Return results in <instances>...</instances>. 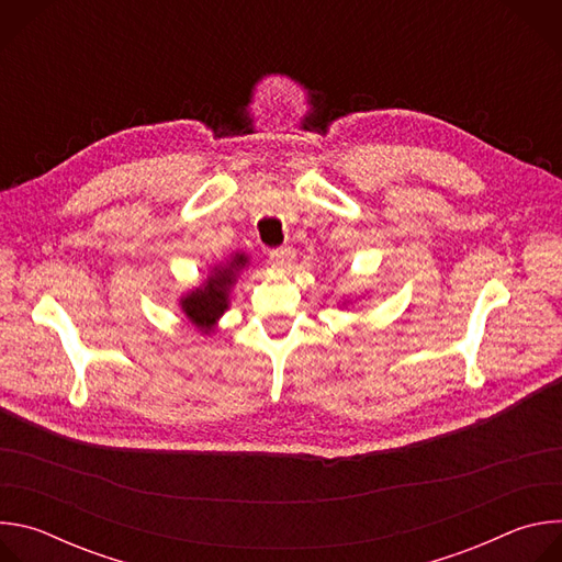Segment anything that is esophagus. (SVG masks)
<instances>
[{
  "instance_id": "obj_1",
  "label": "esophagus",
  "mask_w": 562,
  "mask_h": 562,
  "mask_svg": "<svg viewBox=\"0 0 562 562\" xmlns=\"http://www.w3.org/2000/svg\"><path fill=\"white\" fill-rule=\"evenodd\" d=\"M293 258H295V254H293L291 247H280V249L269 251V260H271L273 267H278V269H289L291 262H293Z\"/></svg>"
}]
</instances>
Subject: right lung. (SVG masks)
Returning <instances> with one entry per match:
<instances>
[{"instance_id": "add662e5", "label": "right lung", "mask_w": 562, "mask_h": 562, "mask_svg": "<svg viewBox=\"0 0 562 562\" xmlns=\"http://www.w3.org/2000/svg\"><path fill=\"white\" fill-rule=\"evenodd\" d=\"M247 256L237 254L231 258L226 267H215L213 273L209 276L206 284L191 291L187 297H182V311L189 315L193 325L204 329L209 334L213 325L217 323V317L226 311L228 306V289L235 282V276L245 269Z\"/></svg>"}]
</instances>
